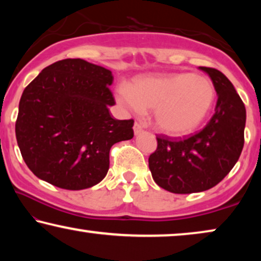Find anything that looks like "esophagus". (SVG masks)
Segmentation results:
<instances>
[{"label": "esophagus", "instance_id": "esophagus-1", "mask_svg": "<svg viewBox=\"0 0 261 261\" xmlns=\"http://www.w3.org/2000/svg\"><path fill=\"white\" fill-rule=\"evenodd\" d=\"M134 134L135 135H138V134H140L141 132H142V126L139 122H135L134 123Z\"/></svg>", "mask_w": 261, "mask_h": 261}]
</instances>
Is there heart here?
Masks as SVG:
<instances>
[{
    "mask_svg": "<svg viewBox=\"0 0 261 261\" xmlns=\"http://www.w3.org/2000/svg\"><path fill=\"white\" fill-rule=\"evenodd\" d=\"M117 102L128 112L153 109L155 127L181 137L201 126L215 101L209 78L192 73H172L137 78L129 88H117Z\"/></svg>",
    "mask_w": 261,
    "mask_h": 261,
    "instance_id": "obj_1",
    "label": "heart"
}]
</instances>
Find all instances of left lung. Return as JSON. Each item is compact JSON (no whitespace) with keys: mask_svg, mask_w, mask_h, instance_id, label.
Returning a JSON list of instances; mask_svg holds the SVG:
<instances>
[{"mask_svg":"<svg viewBox=\"0 0 261 261\" xmlns=\"http://www.w3.org/2000/svg\"><path fill=\"white\" fill-rule=\"evenodd\" d=\"M199 69L209 74L216 90L215 114L202 130L189 138L158 135V146L148 158L153 179L173 194H192L215 187L230 172L244 148V102L221 71Z\"/></svg>","mask_w":261,"mask_h":261,"instance_id":"obj_1","label":"left lung"}]
</instances>
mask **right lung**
I'll return each mask as SVG.
<instances>
[{
    "label": "right lung",
    "instance_id": "obj_1",
    "mask_svg": "<svg viewBox=\"0 0 261 261\" xmlns=\"http://www.w3.org/2000/svg\"><path fill=\"white\" fill-rule=\"evenodd\" d=\"M112 71L83 59L45 67L24 88L15 134L21 155L40 179L66 190L91 188L109 170V151L134 137V120H115Z\"/></svg>",
    "mask_w": 261,
    "mask_h": 261
}]
</instances>
